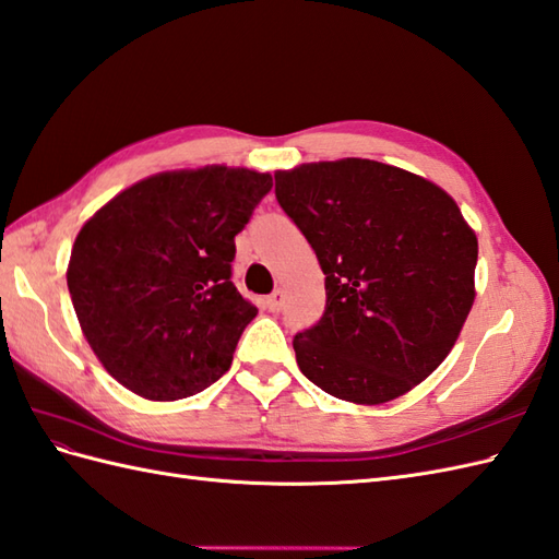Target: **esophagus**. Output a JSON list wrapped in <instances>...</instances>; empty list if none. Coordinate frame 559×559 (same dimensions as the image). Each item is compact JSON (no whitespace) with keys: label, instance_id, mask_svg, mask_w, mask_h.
<instances>
[{"label":"esophagus","instance_id":"esophagus-1","mask_svg":"<svg viewBox=\"0 0 559 559\" xmlns=\"http://www.w3.org/2000/svg\"><path fill=\"white\" fill-rule=\"evenodd\" d=\"M283 302H285L283 290H276V293H271V295L266 297V309H269V311H281Z\"/></svg>","mask_w":559,"mask_h":559}]
</instances>
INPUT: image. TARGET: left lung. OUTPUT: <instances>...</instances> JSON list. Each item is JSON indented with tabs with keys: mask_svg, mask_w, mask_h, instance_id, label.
<instances>
[{
	"mask_svg": "<svg viewBox=\"0 0 559 559\" xmlns=\"http://www.w3.org/2000/svg\"><path fill=\"white\" fill-rule=\"evenodd\" d=\"M276 198L326 276V311L297 333V367L329 395L383 405L428 379L457 343L478 240L457 202L373 159L276 171Z\"/></svg>",
	"mask_w": 559,
	"mask_h": 559,
	"instance_id": "1",
	"label": "left lung"
}]
</instances>
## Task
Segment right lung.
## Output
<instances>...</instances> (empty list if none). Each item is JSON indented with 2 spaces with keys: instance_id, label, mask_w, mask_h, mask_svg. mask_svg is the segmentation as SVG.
Segmentation results:
<instances>
[{
  "instance_id": "right-lung-1",
  "label": "right lung",
  "mask_w": 559,
  "mask_h": 559,
  "mask_svg": "<svg viewBox=\"0 0 559 559\" xmlns=\"http://www.w3.org/2000/svg\"><path fill=\"white\" fill-rule=\"evenodd\" d=\"M271 174L210 164L138 180L78 230L67 283L87 345L128 391L174 402L224 376L257 307L230 281Z\"/></svg>"
}]
</instances>
